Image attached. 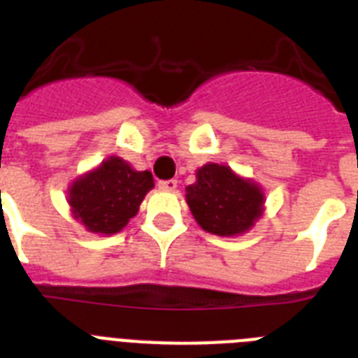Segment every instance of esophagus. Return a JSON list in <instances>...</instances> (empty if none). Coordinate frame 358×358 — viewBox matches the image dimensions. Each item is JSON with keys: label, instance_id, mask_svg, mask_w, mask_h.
<instances>
[{"label": "esophagus", "instance_id": "esophagus-1", "mask_svg": "<svg viewBox=\"0 0 358 358\" xmlns=\"http://www.w3.org/2000/svg\"><path fill=\"white\" fill-rule=\"evenodd\" d=\"M176 185H178L176 180H162V182H158V189L160 191H169V193L176 189Z\"/></svg>", "mask_w": 358, "mask_h": 358}]
</instances>
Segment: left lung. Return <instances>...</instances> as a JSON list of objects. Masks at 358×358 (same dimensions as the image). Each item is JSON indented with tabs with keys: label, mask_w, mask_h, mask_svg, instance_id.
I'll use <instances>...</instances> for the list:
<instances>
[{
	"label": "left lung",
	"mask_w": 358,
	"mask_h": 358,
	"mask_svg": "<svg viewBox=\"0 0 358 358\" xmlns=\"http://www.w3.org/2000/svg\"><path fill=\"white\" fill-rule=\"evenodd\" d=\"M185 202L196 224L218 236L248 233L264 215L266 194L251 178H244L224 164H206L196 182L185 187Z\"/></svg>",
	"instance_id": "8db88e82"
}]
</instances>
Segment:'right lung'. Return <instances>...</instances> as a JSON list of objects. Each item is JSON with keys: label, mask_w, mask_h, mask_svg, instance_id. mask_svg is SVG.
<instances>
[{"label": "right lung", "mask_w": 358, "mask_h": 358, "mask_svg": "<svg viewBox=\"0 0 358 358\" xmlns=\"http://www.w3.org/2000/svg\"><path fill=\"white\" fill-rule=\"evenodd\" d=\"M155 187L149 171H136L120 156L78 176L69 187L72 216L94 235H114L136 216L145 194Z\"/></svg>", "instance_id": "add662e5"}]
</instances>
